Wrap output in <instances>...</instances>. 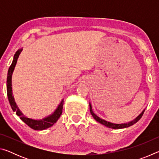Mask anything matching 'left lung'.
<instances>
[{
  "mask_svg": "<svg viewBox=\"0 0 159 159\" xmlns=\"http://www.w3.org/2000/svg\"><path fill=\"white\" fill-rule=\"evenodd\" d=\"M89 106H90V114L93 116V117L95 118V120H96V121H98V123H101L102 125H104V126H106V127H107V128H112V129H121V128H125L130 127V126L133 125V124H134V123H136L139 119H140L145 111V109H144L143 111H142L140 114H139L138 116H137L135 118H134V119L131 120V121L128 122V123H120H120H113L107 121V120L102 119V118L99 117L98 115L95 114V113H94V111H93V109H92V104H91L90 102L89 103Z\"/></svg>",
  "mask_w": 159,
  "mask_h": 159,
  "instance_id": "1",
  "label": "left lung"
}]
</instances>
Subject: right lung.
Masks as SVG:
<instances>
[{
	"mask_svg": "<svg viewBox=\"0 0 159 159\" xmlns=\"http://www.w3.org/2000/svg\"><path fill=\"white\" fill-rule=\"evenodd\" d=\"M22 48L19 49L17 52H15L14 57H13V60L12 64L10 65V68L8 69V72H7V98H8V100L10 102L11 108L13 110V111L16 112L19 117L22 121L25 122L26 125L32 129L36 130H43L48 128L52 126L57 121V120L60 118V116L62 113V109H63V104H64V99H62L58 104V106L56 109L54 111L52 114L47 116L44 118H41V119H34V118H31L28 116H26L21 111L20 109L19 108L17 103L15 100L14 96H13L12 93V76L14 71L15 67L17 64V61L18 60L19 56H20V53L22 51Z\"/></svg>",
	"mask_w": 159,
	"mask_h": 159,
	"instance_id": "obj_1",
	"label": "right lung"
}]
</instances>
